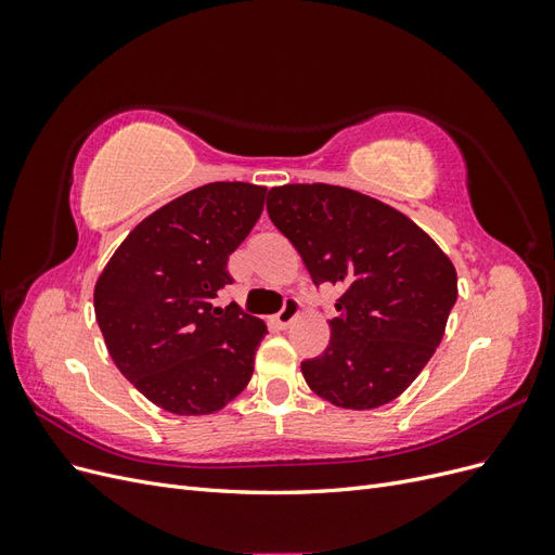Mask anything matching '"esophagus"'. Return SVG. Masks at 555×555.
Segmentation results:
<instances>
[{
    "label": "esophagus",
    "mask_w": 555,
    "mask_h": 555,
    "mask_svg": "<svg viewBox=\"0 0 555 555\" xmlns=\"http://www.w3.org/2000/svg\"><path fill=\"white\" fill-rule=\"evenodd\" d=\"M298 312H300V308H298V304L294 298H289L287 304H284V308L275 314V324L280 326V328H287L294 319L298 317Z\"/></svg>",
    "instance_id": "34e87169"
}]
</instances>
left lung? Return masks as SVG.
<instances>
[{"instance_id":"1","label":"left lung","mask_w":555,"mask_h":555,"mask_svg":"<svg viewBox=\"0 0 555 555\" xmlns=\"http://www.w3.org/2000/svg\"><path fill=\"white\" fill-rule=\"evenodd\" d=\"M268 215L314 284L343 294L322 357L300 363L310 389L343 410L396 400L442 343L459 296L451 259L408 215L338 184H282Z\"/></svg>"}]
</instances>
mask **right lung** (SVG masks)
Segmentation results:
<instances>
[{"mask_svg": "<svg viewBox=\"0 0 555 555\" xmlns=\"http://www.w3.org/2000/svg\"><path fill=\"white\" fill-rule=\"evenodd\" d=\"M266 188L208 182L147 215L94 284L108 354L157 408L220 412L255 371L266 324L236 304L215 308L227 261L257 224Z\"/></svg>", "mask_w": 555, "mask_h": 555, "instance_id": "obj_1", "label": "right lung"}]
</instances>
